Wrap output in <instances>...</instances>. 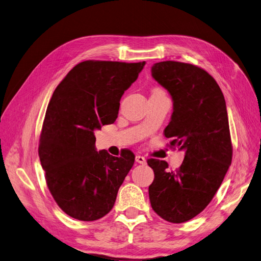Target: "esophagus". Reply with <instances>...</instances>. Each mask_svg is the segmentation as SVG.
<instances>
[{"label": "esophagus", "mask_w": 261, "mask_h": 261, "mask_svg": "<svg viewBox=\"0 0 261 261\" xmlns=\"http://www.w3.org/2000/svg\"><path fill=\"white\" fill-rule=\"evenodd\" d=\"M136 162H138L140 164H145L146 163L145 156H143V155H136Z\"/></svg>", "instance_id": "esophagus-1"}]
</instances>
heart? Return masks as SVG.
I'll return each mask as SVG.
<instances>
[{
	"label": "heart",
	"mask_w": 261,
	"mask_h": 261,
	"mask_svg": "<svg viewBox=\"0 0 261 261\" xmlns=\"http://www.w3.org/2000/svg\"><path fill=\"white\" fill-rule=\"evenodd\" d=\"M155 89H158V88H155Z\"/></svg>",
	"instance_id": "heart-1"
}]
</instances>
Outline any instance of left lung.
Returning <instances> with one entry per match:
<instances>
[{
  "label": "left lung",
  "mask_w": 261,
  "mask_h": 261,
  "mask_svg": "<svg viewBox=\"0 0 261 261\" xmlns=\"http://www.w3.org/2000/svg\"><path fill=\"white\" fill-rule=\"evenodd\" d=\"M151 72L173 99L164 135L170 147L185 149V158L174 171L163 160H147L154 172L150 203L162 219L183 223L208 206L231 165L225 100L215 78L199 66L164 61L155 63Z\"/></svg>",
  "instance_id": "obj_1"
}]
</instances>
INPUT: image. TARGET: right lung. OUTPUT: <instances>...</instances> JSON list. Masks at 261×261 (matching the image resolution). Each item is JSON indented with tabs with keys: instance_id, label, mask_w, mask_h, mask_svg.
Wrapping results in <instances>:
<instances>
[{
	"instance_id": "1",
	"label": "right lung",
	"mask_w": 261,
	"mask_h": 261,
	"mask_svg": "<svg viewBox=\"0 0 261 261\" xmlns=\"http://www.w3.org/2000/svg\"><path fill=\"white\" fill-rule=\"evenodd\" d=\"M145 64L84 61L69 70L52 94L38 152L49 191L69 217L94 221L114 206L135 154L129 149L121 156L106 150L98 152L93 132L115 122L124 91Z\"/></svg>"
}]
</instances>
